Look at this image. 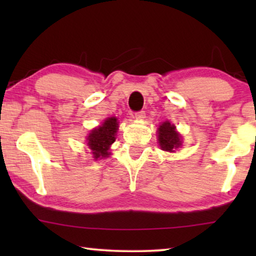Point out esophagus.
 <instances>
[{"label":"esophagus","instance_id":"obj_1","mask_svg":"<svg viewBox=\"0 0 256 256\" xmlns=\"http://www.w3.org/2000/svg\"><path fill=\"white\" fill-rule=\"evenodd\" d=\"M135 118H138V120H142V118H146V112H144V110L136 112V113H135Z\"/></svg>","mask_w":256,"mask_h":256}]
</instances>
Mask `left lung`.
I'll return each mask as SVG.
<instances>
[{
  "label": "left lung",
  "instance_id": "1",
  "mask_svg": "<svg viewBox=\"0 0 256 256\" xmlns=\"http://www.w3.org/2000/svg\"><path fill=\"white\" fill-rule=\"evenodd\" d=\"M158 142L162 150L172 152L174 149L180 146V138L177 132L174 130V126L170 122H164L158 128Z\"/></svg>",
  "mask_w": 256,
  "mask_h": 256
}]
</instances>
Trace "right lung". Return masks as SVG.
I'll use <instances>...</instances> for the list:
<instances>
[{"instance_id":"obj_1","label":"right lung","mask_w":256,"mask_h":256,"mask_svg":"<svg viewBox=\"0 0 256 256\" xmlns=\"http://www.w3.org/2000/svg\"><path fill=\"white\" fill-rule=\"evenodd\" d=\"M118 124L116 118H110L104 122L102 126L94 129L90 132L88 138V146L92 149L94 158H102V157L110 156L108 149L110 146L115 141V134H116Z\"/></svg>"}]
</instances>
